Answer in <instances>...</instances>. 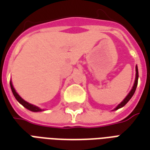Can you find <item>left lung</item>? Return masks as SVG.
<instances>
[{
	"instance_id": "left-lung-1",
	"label": "left lung",
	"mask_w": 150,
	"mask_h": 150,
	"mask_svg": "<svg viewBox=\"0 0 150 150\" xmlns=\"http://www.w3.org/2000/svg\"><path fill=\"white\" fill-rule=\"evenodd\" d=\"M137 83H138V70H137V67H136V79H135V83H134V85H133V87H132V89L131 90V91L129 92V95L126 96V98L124 100L120 103V104L117 106V107L114 109V110H117V109H119L120 108L124 107L125 105L129 101V100L132 98V96H133V94L135 93L136 91V88H137Z\"/></svg>"
}]
</instances>
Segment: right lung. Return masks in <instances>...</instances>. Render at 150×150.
<instances>
[{
  "label": "right lung",
  "mask_w": 150,
  "mask_h": 150,
  "mask_svg": "<svg viewBox=\"0 0 150 150\" xmlns=\"http://www.w3.org/2000/svg\"><path fill=\"white\" fill-rule=\"evenodd\" d=\"M10 87H11V90L12 91H13V96H14V97L16 98V100H17L20 104H22L25 108H26L27 109L32 111V112H40V111H42V109H40L39 108H38L37 106L33 105V104H29L28 102L25 101L24 100H23V99H22V98H21V96H20L17 92H16L15 89L13 88V84H12L11 82H10Z\"/></svg>",
  "instance_id": "right-lung-1"
}]
</instances>
